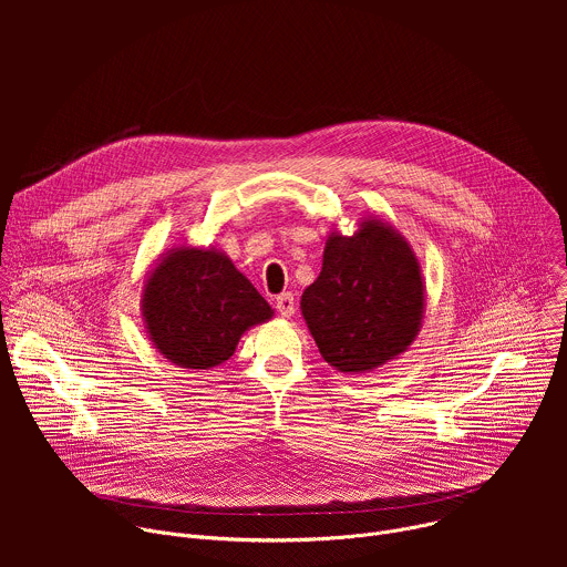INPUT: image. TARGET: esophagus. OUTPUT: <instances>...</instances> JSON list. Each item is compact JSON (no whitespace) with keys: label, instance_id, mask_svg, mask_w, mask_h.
Masks as SVG:
<instances>
[{"label":"esophagus","instance_id":"esophagus-1","mask_svg":"<svg viewBox=\"0 0 567 567\" xmlns=\"http://www.w3.org/2000/svg\"><path fill=\"white\" fill-rule=\"evenodd\" d=\"M276 309L282 318H291L293 311H296V300H293V293H280L278 300H276Z\"/></svg>","mask_w":567,"mask_h":567}]
</instances>
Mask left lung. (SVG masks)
Returning a JSON list of instances; mask_svg holds the SVG:
<instances>
[{
	"mask_svg": "<svg viewBox=\"0 0 567 567\" xmlns=\"http://www.w3.org/2000/svg\"><path fill=\"white\" fill-rule=\"evenodd\" d=\"M426 287L420 260L394 226L368 215L352 235L332 230L322 269L300 311L320 357L365 374L406 352L422 330Z\"/></svg>",
	"mask_w": 567,
	"mask_h": 567,
	"instance_id": "1",
	"label": "left lung"
}]
</instances>
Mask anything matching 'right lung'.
Returning a JSON list of instances; mask_svg holds the SVG:
<instances>
[{
	"label": "right lung",
	"mask_w": 567,
	"mask_h": 567,
	"mask_svg": "<svg viewBox=\"0 0 567 567\" xmlns=\"http://www.w3.org/2000/svg\"><path fill=\"white\" fill-rule=\"evenodd\" d=\"M141 316L161 357L202 372L228 361L241 334L271 320L274 309L224 251L179 245L147 271Z\"/></svg>",
	"instance_id": "1"
}]
</instances>
